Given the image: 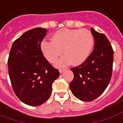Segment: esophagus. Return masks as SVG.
<instances>
[{"label": "esophagus", "mask_w": 123, "mask_h": 123, "mask_svg": "<svg viewBox=\"0 0 123 123\" xmlns=\"http://www.w3.org/2000/svg\"><path fill=\"white\" fill-rule=\"evenodd\" d=\"M64 70H65V69H59V72L61 74L62 73Z\"/></svg>", "instance_id": "34e87169"}]
</instances>
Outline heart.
<instances>
[{"label":"heart","instance_id":"1","mask_svg":"<svg viewBox=\"0 0 123 123\" xmlns=\"http://www.w3.org/2000/svg\"><path fill=\"white\" fill-rule=\"evenodd\" d=\"M93 45L94 37L89 30L62 29L53 34L51 41H42L40 47L51 63L56 61L63 52L64 55L57 62V66L63 67L72 61L75 65L83 63L89 57Z\"/></svg>","mask_w":123,"mask_h":123}]
</instances>
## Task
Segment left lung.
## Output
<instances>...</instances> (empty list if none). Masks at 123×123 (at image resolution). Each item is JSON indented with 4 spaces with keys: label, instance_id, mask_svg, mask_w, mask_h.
Instances as JSON below:
<instances>
[{
    "label": "left lung",
    "instance_id": "left-lung-1",
    "mask_svg": "<svg viewBox=\"0 0 123 123\" xmlns=\"http://www.w3.org/2000/svg\"><path fill=\"white\" fill-rule=\"evenodd\" d=\"M94 50L85 61L70 70L74 74L70 84L72 94L81 100L91 102L102 94L112 75L113 50L102 33L91 28Z\"/></svg>",
    "mask_w": 123,
    "mask_h": 123
}]
</instances>
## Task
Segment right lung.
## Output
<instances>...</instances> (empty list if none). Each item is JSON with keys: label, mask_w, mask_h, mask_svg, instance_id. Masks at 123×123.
Segmentation results:
<instances>
[{"label": "right lung", "mask_w": 123, "mask_h": 123, "mask_svg": "<svg viewBox=\"0 0 123 123\" xmlns=\"http://www.w3.org/2000/svg\"><path fill=\"white\" fill-rule=\"evenodd\" d=\"M46 32L43 28H34L25 32L13 42L8 57V73L13 91L20 100L31 106L48 100L53 83L60 75L41 50Z\"/></svg>", "instance_id": "obj_1"}]
</instances>
